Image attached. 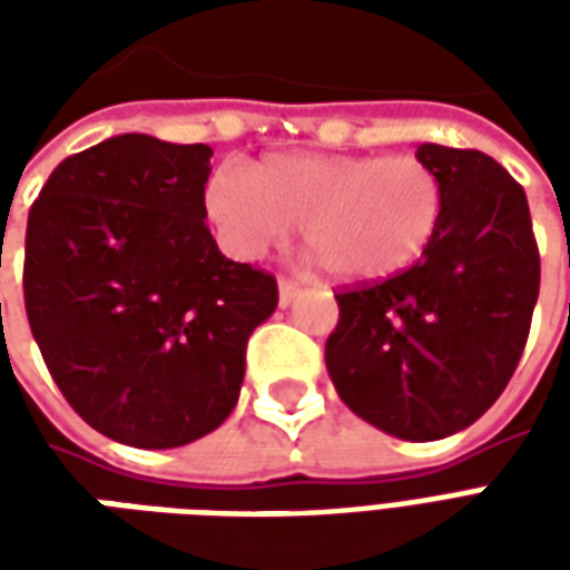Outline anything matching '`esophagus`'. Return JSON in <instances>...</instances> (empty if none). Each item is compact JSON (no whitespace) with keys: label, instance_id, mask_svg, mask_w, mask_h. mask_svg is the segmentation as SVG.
I'll return each instance as SVG.
<instances>
[{"label":"esophagus","instance_id":"1","mask_svg":"<svg viewBox=\"0 0 570 570\" xmlns=\"http://www.w3.org/2000/svg\"><path fill=\"white\" fill-rule=\"evenodd\" d=\"M298 296V284H293V281H281L277 284V298H281V308H286V305H293Z\"/></svg>","mask_w":570,"mask_h":570}]
</instances>
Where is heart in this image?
<instances>
[{
  "label": "heart",
  "instance_id": "1",
  "mask_svg": "<svg viewBox=\"0 0 570 570\" xmlns=\"http://www.w3.org/2000/svg\"><path fill=\"white\" fill-rule=\"evenodd\" d=\"M442 183L415 155H272L237 176L219 170L204 207L223 244L256 259L302 237L342 284H379L406 272L436 235Z\"/></svg>",
  "mask_w": 570,
  "mask_h": 570
}]
</instances>
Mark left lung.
Returning <instances> with one entry per match:
<instances>
[{"instance_id":"1","label":"left lung","mask_w":570,"mask_h":570,"mask_svg":"<svg viewBox=\"0 0 570 570\" xmlns=\"http://www.w3.org/2000/svg\"><path fill=\"white\" fill-rule=\"evenodd\" d=\"M442 219L421 262L338 293L326 370L345 406L396 440L482 419L513 379L538 305L540 256L522 186L476 149L421 142Z\"/></svg>"}]
</instances>
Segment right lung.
<instances>
[{"instance_id": "add662e5", "label": "right lung", "mask_w": 570, "mask_h": 570, "mask_svg": "<svg viewBox=\"0 0 570 570\" xmlns=\"http://www.w3.org/2000/svg\"><path fill=\"white\" fill-rule=\"evenodd\" d=\"M213 149L121 134L57 164L27 223L23 302L45 366L104 436L176 449L223 424L272 274L225 259L204 207Z\"/></svg>"}]
</instances>
